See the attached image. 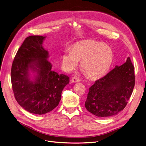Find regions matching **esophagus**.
<instances>
[{
  "label": "esophagus",
  "instance_id": "1",
  "mask_svg": "<svg viewBox=\"0 0 146 146\" xmlns=\"http://www.w3.org/2000/svg\"><path fill=\"white\" fill-rule=\"evenodd\" d=\"M80 81V79L79 78H78V77H73L71 79V82L72 83H76V82H79Z\"/></svg>",
  "mask_w": 146,
  "mask_h": 146
}]
</instances>
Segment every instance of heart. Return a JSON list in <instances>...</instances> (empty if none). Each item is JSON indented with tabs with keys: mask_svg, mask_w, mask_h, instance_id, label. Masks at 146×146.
I'll list each match as a JSON object with an SVG mask.
<instances>
[{
	"mask_svg": "<svg viewBox=\"0 0 146 146\" xmlns=\"http://www.w3.org/2000/svg\"><path fill=\"white\" fill-rule=\"evenodd\" d=\"M113 57V50L106 43L92 40L79 42L72 50L67 49L62 57V64L67 71L73 70L81 61L83 72L90 78L103 76L109 70Z\"/></svg>",
	"mask_w": 146,
	"mask_h": 146,
	"instance_id": "1",
	"label": "heart"
}]
</instances>
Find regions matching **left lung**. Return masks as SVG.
Listing matches in <instances>:
<instances>
[{"mask_svg": "<svg viewBox=\"0 0 146 146\" xmlns=\"http://www.w3.org/2000/svg\"><path fill=\"white\" fill-rule=\"evenodd\" d=\"M135 85L134 66L129 57L90 88L85 106L95 116L116 115L128 103Z\"/></svg>", "mask_w": 146, "mask_h": 146, "instance_id": "left-lung-1", "label": "left lung"}]
</instances>
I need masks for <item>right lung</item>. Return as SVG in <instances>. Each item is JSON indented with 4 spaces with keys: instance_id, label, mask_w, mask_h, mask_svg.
I'll list each match as a JSON object with an SVG mask.
<instances>
[{
    "instance_id": "right-lung-1",
    "label": "right lung",
    "mask_w": 146,
    "mask_h": 146,
    "mask_svg": "<svg viewBox=\"0 0 146 146\" xmlns=\"http://www.w3.org/2000/svg\"><path fill=\"white\" fill-rule=\"evenodd\" d=\"M45 36L26 38L12 62L11 78L15 98L27 111L43 115L60 103L61 92L69 83L67 76L52 70L49 53L42 44ZM30 71L36 74L33 79Z\"/></svg>"
}]
</instances>
